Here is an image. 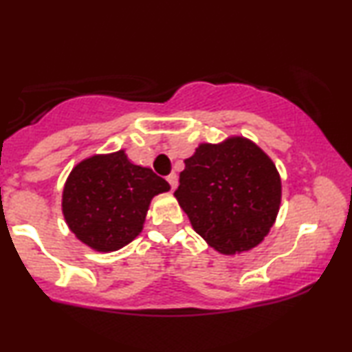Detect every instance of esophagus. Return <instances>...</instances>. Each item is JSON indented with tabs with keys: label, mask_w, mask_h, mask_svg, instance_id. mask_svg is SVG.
Returning <instances> with one entry per match:
<instances>
[{
	"label": "esophagus",
	"mask_w": 352,
	"mask_h": 352,
	"mask_svg": "<svg viewBox=\"0 0 352 352\" xmlns=\"http://www.w3.org/2000/svg\"><path fill=\"white\" fill-rule=\"evenodd\" d=\"M166 181H168V182H170L171 189H173V190H175V189H176V187H177V175H176V173H171V175L166 177Z\"/></svg>",
	"instance_id": "34e87169"
}]
</instances>
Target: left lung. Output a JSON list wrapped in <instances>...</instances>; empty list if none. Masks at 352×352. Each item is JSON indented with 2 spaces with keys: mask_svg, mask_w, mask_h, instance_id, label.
Returning <instances> with one entry per match:
<instances>
[{
  "mask_svg": "<svg viewBox=\"0 0 352 352\" xmlns=\"http://www.w3.org/2000/svg\"><path fill=\"white\" fill-rule=\"evenodd\" d=\"M184 163L175 197L195 232L221 254L258 247L282 200L280 175L267 153L247 138L230 136L200 144Z\"/></svg>",
  "mask_w": 352,
  "mask_h": 352,
  "instance_id": "left-lung-1",
  "label": "left lung"
}]
</instances>
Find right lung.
Listing matches in <instances>:
<instances>
[{
  "instance_id": "right-lung-1",
  "label": "right lung",
  "mask_w": 352,
  "mask_h": 352,
  "mask_svg": "<svg viewBox=\"0 0 352 352\" xmlns=\"http://www.w3.org/2000/svg\"><path fill=\"white\" fill-rule=\"evenodd\" d=\"M170 184L124 151L98 153L74 166L62 190V213L75 237L94 252L123 248L142 232L148 205Z\"/></svg>"
}]
</instances>
